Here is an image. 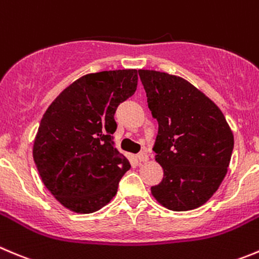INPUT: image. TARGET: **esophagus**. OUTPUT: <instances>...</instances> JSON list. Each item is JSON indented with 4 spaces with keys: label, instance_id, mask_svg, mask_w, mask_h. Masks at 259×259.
I'll list each match as a JSON object with an SVG mask.
<instances>
[{
    "label": "esophagus",
    "instance_id": "34e87169",
    "mask_svg": "<svg viewBox=\"0 0 259 259\" xmlns=\"http://www.w3.org/2000/svg\"><path fill=\"white\" fill-rule=\"evenodd\" d=\"M138 159L140 160V162H148L149 160V154H148L147 152H142L138 154Z\"/></svg>",
    "mask_w": 259,
    "mask_h": 259
}]
</instances>
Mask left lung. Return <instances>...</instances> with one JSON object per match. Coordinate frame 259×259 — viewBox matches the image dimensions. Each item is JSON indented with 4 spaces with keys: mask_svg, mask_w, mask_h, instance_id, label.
Returning a JSON list of instances; mask_svg holds the SVG:
<instances>
[{
    "mask_svg": "<svg viewBox=\"0 0 259 259\" xmlns=\"http://www.w3.org/2000/svg\"><path fill=\"white\" fill-rule=\"evenodd\" d=\"M139 76L159 125L154 152L164 176L150 188L153 197L172 211L197 209L227 175L232 129L222 110L182 77L149 69H139Z\"/></svg>",
    "mask_w": 259,
    "mask_h": 259,
    "instance_id": "1",
    "label": "left lung"
}]
</instances>
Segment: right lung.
<instances>
[{
  "mask_svg": "<svg viewBox=\"0 0 259 259\" xmlns=\"http://www.w3.org/2000/svg\"><path fill=\"white\" fill-rule=\"evenodd\" d=\"M137 84V69L86 74L42 115L32 157L45 187L66 209L91 214L116 195L130 163L115 148L114 115Z\"/></svg>",
  "mask_w": 259,
  "mask_h": 259,
  "instance_id": "right-lung-1",
  "label": "right lung"
}]
</instances>
